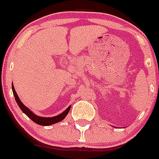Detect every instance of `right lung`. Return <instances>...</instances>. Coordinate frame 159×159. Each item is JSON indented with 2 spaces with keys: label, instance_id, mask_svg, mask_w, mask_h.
<instances>
[{
  "label": "right lung",
  "instance_id": "1",
  "mask_svg": "<svg viewBox=\"0 0 159 159\" xmlns=\"http://www.w3.org/2000/svg\"><path fill=\"white\" fill-rule=\"evenodd\" d=\"M12 92H13L14 96H15V99H16L18 106H19V107L21 109L22 111H23L24 113L28 116V117L30 118V119H32V121L34 122V123H37V124L39 125H41V126H49V125H52L54 124V123H57L60 121H62L63 119L67 116V115L68 114V112H69L70 111V108H71V106H69L64 112L60 114L59 116H53V117H50V118L40 117V116H36V115H35L32 111L29 110L27 107H25V105L22 103L21 101L20 100L19 97H18L16 91H15V89H14L13 84H12Z\"/></svg>",
  "mask_w": 159,
  "mask_h": 159
}]
</instances>
